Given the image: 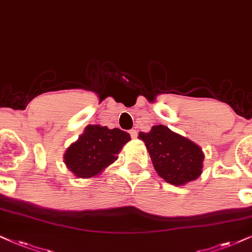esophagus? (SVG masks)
I'll use <instances>...</instances> for the list:
<instances>
[{
	"label": "esophagus",
	"mask_w": 252,
	"mask_h": 252,
	"mask_svg": "<svg viewBox=\"0 0 252 252\" xmlns=\"http://www.w3.org/2000/svg\"><path fill=\"white\" fill-rule=\"evenodd\" d=\"M129 132H130V136H131V138H133V139L137 138V131L135 129H131Z\"/></svg>",
	"instance_id": "esophagus-1"
}]
</instances>
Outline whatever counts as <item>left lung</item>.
Returning <instances> with one entry per match:
<instances>
[{"label": "left lung", "mask_w": 252, "mask_h": 252, "mask_svg": "<svg viewBox=\"0 0 252 252\" xmlns=\"http://www.w3.org/2000/svg\"><path fill=\"white\" fill-rule=\"evenodd\" d=\"M138 137L145 143L156 172L166 183L181 186L202 173V149L166 126H154L149 132H139Z\"/></svg>", "instance_id": "8db88e82"}]
</instances>
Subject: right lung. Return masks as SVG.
I'll list each match as a JSON object with an SVG mask.
<instances>
[{"label": "right lung", "mask_w": 252, "mask_h": 252, "mask_svg": "<svg viewBox=\"0 0 252 252\" xmlns=\"http://www.w3.org/2000/svg\"><path fill=\"white\" fill-rule=\"evenodd\" d=\"M130 139L129 133L121 129L89 124L66 150L63 163L76 178H94L116 160Z\"/></svg>", "instance_id": "1"}]
</instances>
